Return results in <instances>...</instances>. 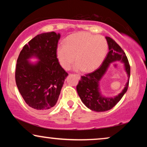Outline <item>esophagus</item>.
I'll return each instance as SVG.
<instances>
[{"instance_id": "34e87169", "label": "esophagus", "mask_w": 147, "mask_h": 147, "mask_svg": "<svg viewBox=\"0 0 147 147\" xmlns=\"http://www.w3.org/2000/svg\"><path fill=\"white\" fill-rule=\"evenodd\" d=\"M76 76H77L78 78H79V79H80V78H81V76H80V75H79V74H76Z\"/></svg>"}]
</instances>
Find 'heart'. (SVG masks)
Wrapping results in <instances>:
<instances>
[{
  "label": "heart",
  "instance_id": "1",
  "mask_svg": "<svg viewBox=\"0 0 147 147\" xmlns=\"http://www.w3.org/2000/svg\"><path fill=\"white\" fill-rule=\"evenodd\" d=\"M107 50L108 43L104 37L88 32H79L68 36L64 45L57 47L56 55L65 69H69L76 61V69L90 72L101 65Z\"/></svg>",
  "mask_w": 147,
  "mask_h": 147
}]
</instances>
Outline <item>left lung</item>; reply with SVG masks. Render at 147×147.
Segmentation results:
<instances>
[{
    "instance_id": "obj_1",
    "label": "left lung",
    "mask_w": 147,
    "mask_h": 147,
    "mask_svg": "<svg viewBox=\"0 0 147 147\" xmlns=\"http://www.w3.org/2000/svg\"><path fill=\"white\" fill-rule=\"evenodd\" d=\"M109 52L100 67L92 73L82 76L76 89L82 101L89 109L96 112H104L112 109L127 91L129 84L130 67L125 53L112 38L106 37ZM120 61L125 63L129 80L121 93L114 98H106L102 96L99 90V82L107 71L110 63Z\"/></svg>"
}]
</instances>
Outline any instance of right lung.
<instances>
[{
  "label": "right lung",
  "mask_w": 147,
  "mask_h": 147,
  "mask_svg": "<svg viewBox=\"0 0 147 147\" xmlns=\"http://www.w3.org/2000/svg\"><path fill=\"white\" fill-rule=\"evenodd\" d=\"M60 34L41 33L24 46L17 59L15 81L26 103L38 111H47L57 103L68 74L60 65L56 50ZM36 57L35 64L28 59Z\"/></svg>",
  "instance_id": "obj_1"
}]
</instances>
